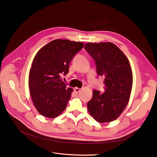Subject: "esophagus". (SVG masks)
Wrapping results in <instances>:
<instances>
[{
  "label": "esophagus",
  "instance_id": "34e87169",
  "mask_svg": "<svg viewBox=\"0 0 157 157\" xmlns=\"http://www.w3.org/2000/svg\"><path fill=\"white\" fill-rule=\"evenodd\" d=\"M81 88H74V92H75L76 94H78L79 92H80L81 91Z\"/></svg>",
  "mask_w": 157,
  "mask_h": 157
}]
</instances>
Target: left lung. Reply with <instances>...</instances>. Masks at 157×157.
Masks as SVG:
<instances>
[{
    "label": "left lung",
    "mask_w": 157,
    "mask_h": 157,
    "mask_svg": "<svg viewBox=\"0 0 157 157\" xmlns=\"http://www.w3.org/2000/svg\"><path fill=\"white\" fill-rule=\"evenodd\" d=\"M85 49L95 60L97 75L104 78L105 84L104 93L93 90L88 110L99 123L114 121L125 109L130 96L133 77L129 61L112 43H88Z\"/></svg>",
    "instance_id": "obj_1"
}]
</instances>
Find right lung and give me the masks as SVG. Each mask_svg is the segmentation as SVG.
Instances as JSON below:
<instances>
[{
  "instance_id": "right-lung-1",
  "label": "right lung",
  "mask_w": 157,
  "mask_h": 157,
  "mask_svg": "<svg viewBox=\"0 0 157 157\" xmlns=\"http://www.w3.org/2000/svg\"><path fill=\"white\" fill-rule=\"evenodd\" d=\"M84 44L67 39H55L41 48L29 72V86L37 111L53 118L66 108L73 91L60 79L69 72V64Z\"/></svg>"
}]
</instances>
